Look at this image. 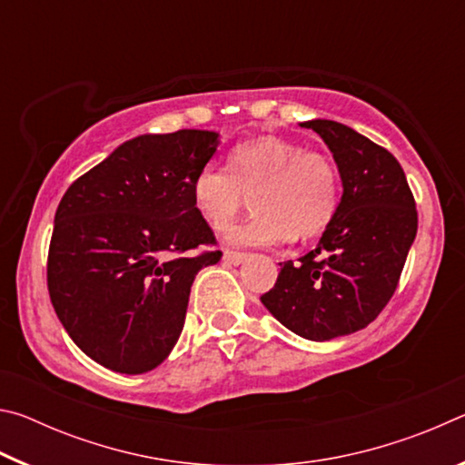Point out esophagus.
Returning <instances> with one entry per match:
<instances>
[{
  "mask_svg": "<svg viewBox=\"0 0 465 465\" xmlns=\"http://www.w3.org/2000/svg\"><path fill=\"white\" fill-rule=\"evenodd\" d=\"M248 254H243V252H235V250H225L223 254V261L230 262V264H242L246 261Z\"/></svg>",
  "mask_w": 465,
  "mask_h": 465,
  "instance_id": "1",
  "label": "esophagus"
}]
</instances>
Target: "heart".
<instances>
[{
	"instance_id": "1",
	"label": "heart",
	"mask_w": 465,
	"mask_h": 465,
	"mask_svg": "<svg viewBox=\"0 0 465 465\" xmlns=\"http://www.w3.org/2000/svg\"><path fill=\"white\" fill-rule=\"evenodd\" d=\"M341 176L332 157L277 137L243 141L230 166L207 163L193 180L199 213L225 232L252 194L256 213L227 235L235 246H271L291 235L320 233L338 207Z\"/></svg>"
}]
</instances>
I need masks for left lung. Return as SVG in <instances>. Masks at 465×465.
<instances>
[{
  "instance_id": "left-lung-1",
  "label": "left lung",
  "mask_w": 465,
  "mask_h": 465,
  "mask_svg": "<svg viewBox=\"0 0 465 465\" xmlns=\"http://www.w3.org/2000/svg\"><path fill=\"white\" fill-rule=\"evenodd\" d=\"M302 127L324 139L342 178V199L318 246L281 262L264 308L308 341L352 334L380 316L398 287L419 213L400 162L336 121Z\"/></svg>"
}]
</instances>
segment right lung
Returning a JSON list of instances; mask_svg holds the SVG:
<instances>
[{"instance_id": "right-lung-1", "label": "right lung", "mask_w": 465, "mask_h": 465, "mask_svg": "<svg viewBox=\"0 0 465 465\" xmlns=\"http://www.w3.org/2000/svg\"><path fill=\"white\" fill-rule=\"evenodd\" d=\"M217 133L141 135L67 188L46 261L51 303L72 341L116 373H147L183 332L196 272L222 250L193 180ZM207 245L211 251L191 255Z\"/></svg>"}]
</instances>
